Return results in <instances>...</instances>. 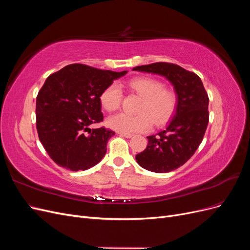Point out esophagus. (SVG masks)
<instances>
[{"label": "esophagus", "instance_id": "obj_1", "mask_svg": "<svg viewBox=\"0 0 250 250\" xmlns=\"http://www.w3.org/2000/svg\"><path fill=\"white\" fill-rule=\"evenodd\" d=\"M121 137H124V138H127V139H130V138H132V133H124V132H120L119 133Z\"/></svg>", "mask_w": 250, "mask_h": 250}]
</instances>
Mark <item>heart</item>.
I'll use <instances>...</instances> for the list:
<instances>
[{
  "label": "heart",
  "instance_id": "obj_1",
  "mask_svg": "<svg viewBox=\"0 0 250 250\" xmlns=\"http://www.w3.org/2000/svg\"><path fill=\"white\" fill-rule=\"evenodd\" d=\"M128 86L142 98L138 107V115L117 113L109 117L106 124L111 129L134 133L149 130L152 126L163 125L168 122L176 109L177 99L171 90L165 89L164 83L150 77H138L128 82ZM122 100L121 88L116 83L108 85L100 95V103L107 111L117 110Z\"/></svg>",
  "mask_w": 250,
  "mask_h": 250
}]
</instances>
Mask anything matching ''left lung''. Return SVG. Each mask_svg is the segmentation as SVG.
<instances>
[{"mask_svg": "<svg viewBox=\"0 0 250 250\" xmlns=\"http://www.w3.org/2000/svg\"><path fill=\"white\" fill-rule=\"evenodd\" d=\"M133 71L165 77L177 96L176 109L166 129L149 135L147 148L135 155L142 168L167 173L190 160L202 142L208 124V97L195 73L168 62L135 66Z\"/></svg>", "mask_w": 250, "mask_h": 250, "instance_id": "left-lung-1", "label": "left lung"}]
</instances>
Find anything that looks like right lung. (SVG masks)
Here are the masks:
<instances>
[{
    "label": "right lung",
    "mask_w": 250,
    "mask_h": 250,
    "mask_svg": "<svg viewBox=\"0 0 250 250\" xmlns=\"http://www.w3.org/2000/svg\"><path fill=\"white\" fill-rule=\"evenodd\" d=\"M126 74L74 63L44 81L36 98V128L43 148L60 167L84 171L104 157L115 132L89 125L103 121L101 93Z\"/></svg>",
    "instance_id": "add662e5"
}]
</instances>
